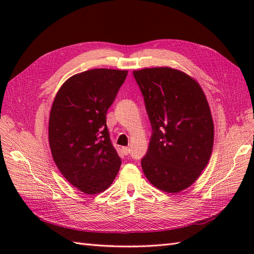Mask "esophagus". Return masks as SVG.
I'll return each mask as SVG.
<instances>
[{
  "label": "esophagus",
  "mask_w": 254,
  "mask_h": 254,
  "mask_svg": "<svg viewBox=\"0 0 254 254\" xmlns=\"http://www.w3.org/2000/svg\"><path fill=\"white\" fill-rule=\"evenodd\" d=\"M122 152L124 153V155H128L131 152V149L130 147H122Z\"/></svg>",
  "instance_id": "34e87169"
}]
</instances>
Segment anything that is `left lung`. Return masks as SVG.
Returning a JSON list of instances; mask_svg holds the SVG:
<instances>
[{"label": "left lung", "instance_id": "1", "mask_svg": "<svg viewBox=\"0 0 254 254\" xmlns=\"http://www.w3.org/2000/svg\"><path fill=\"white\" fill-rule=\"evenodd\" d=\"M144 96L153 134L142 169L154 187L178 193L192 186L208 164L214 123L201 86L168 66L133 71Z\"/></svg>", "mask_w": 254, "mask_h": 254}]
</instances>
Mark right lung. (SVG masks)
Here are the masks:
<instances>
[{"label":"right lung","instance_id":"1","mask_svg":"<svg viewBox=\"0 0 254 254\" xmlns=\"http://www.w3.org/2000/svg\"><path fill=\"white\" fill-rule=\"evenodd\" d=\"M127 75V71L111 68L75 74L53 100L49 118L53 160L63 177L86 194L107 190L120 169L106 115Z\"/></svg>","mask_w":254,"mask_h":254}]
</instances>
